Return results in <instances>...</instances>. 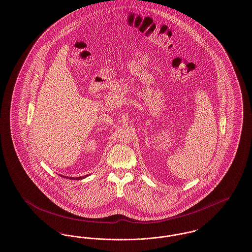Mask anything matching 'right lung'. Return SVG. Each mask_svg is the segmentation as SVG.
Returning a JSON list of instances; mask_svg holds the SVG:
<instances>
[{"mask_svg": "<svg viewBox=\"0 0 252 252\" xmlns=\"http://www.w3.org/2000/svg\"><path fill=\"white\" fill-rule=\"evenodd\" d=\"M88 177V175H86V176H83V177H77L75 178L76 180H82V179H84V178ZM66 178V179H73L74 180V177H64Z\"/></svg>", "mask_w": 252, "mask_h": 252, "instance_id": "1", "label": "right lung"}]
</instances>
